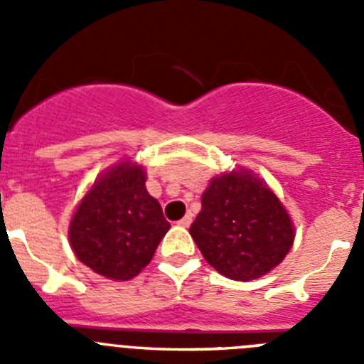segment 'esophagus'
Returning <instances> with one entry per match:
<instances>
[{"instance_id": "obj_1", "label": "esophagus", "mask_w": 364, "mask_h": 364, "mask_svg": "<svg viewBox=\"0 0 364 364\" xmlns=\"http://www.w3.org/2000/svg\"><path fill=\"white\" fill-rule=\"evenodd\" d=\"M191 222H193V215L188 213L184 218H180V220H178V226L189 228V226H191Z\"/></svg>"}]
</instances>
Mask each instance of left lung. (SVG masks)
I'll return each instance as SVG.
<instances>
[{"mask_svg":"<svg viewBox=\"0 0 364 364\" xmlns=\"http://www.w3.org/2000/svg\"><path fill=\"white\" fill-rule=\"evenodd\" d=\"M189 233L208 264L233 281L272 272L295 239L284 204L264 180L242 167L211 178Z\"/></svg>","mask_w":364,"mask_h":364,"instance_id":"left-lung-1","label":"left lung"}]
</instances>
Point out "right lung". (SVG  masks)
<instances>
[{
  "mask_svg": "<svg viewBox=\"0 0 364 364\" xmlns=\"http://www.w3.org/2000/svg\"><path fill=\"white\" fill-rule=\"evenodd\" d=\"M146 169L124 159L104 171L74 210L69 244L80 262L111 281L136 277L171 228L146 189Z\"/></svg>",
  "mask_w": 364,
  "mask_h": 364,
  "instance_id": "obj_1",
  "label": "right lung"
}]
</instances>
